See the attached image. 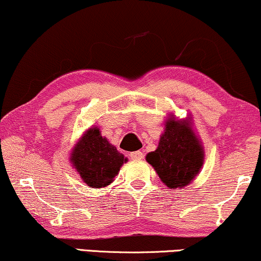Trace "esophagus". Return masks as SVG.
I'll return each instance as SVG.
<instances>
[{
	"label": "esophagus",
	"mask_w": 261,
	"mask_h": 261,
	"mask_svg": "<svg viewBox=\"0 0 261 261\" xmlns=\"http://www.w3.org/2000/svg\"><path fill=\"white\" fill-rule=\"evenodd\" d=\"M130 158L133 160H141L144 158V153L140 152V151H135V152H132L130 153Z\"/></svg>",
	"instance_id": "34e87169"
}]
</instances>
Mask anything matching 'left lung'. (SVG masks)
Listing matches in <instances>:
<instances>
[{
	"instance_id": "1",
	"label": "left lung",
	"mask_w": 261,
	"mask_h": 261,
	"mask_svg": "<svg viewBox=\"0 0 261 261\" xmlns=\"http://www.w3.org/2000/svg\"><path fill=\"white\" fill-rule=\"evenodd\" d=\"M204 156V147L194 129L191 116L177 119L171 113L166 117L158 147L147 153L146 162L167 188L176 190L187 187L198 176Z\"/></svg>"
}]
</instances>
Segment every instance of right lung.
<instances>
[{"mask_svg":"<svg viewBox=\"0 0 261 261\" xmlns=\"http://www.w3.org/2000/svg\"><path fill=\"white\" fill-rule=\"evenodd\" d=\"M128 159L117 151L99 128L92 126L83 133L70 154V163L88 187L106 188L114 181Z\"/></svg>","mask_w":261,"mask_h":261,"instance_id":"add662e5","label":"right lung"}]
</instances>
